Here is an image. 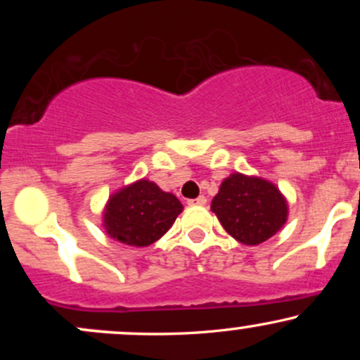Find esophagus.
I'll return each mask as SVG.
<instances>
[{
  "label": "esophagus",
  "mask_w": 360,
  "mask_h": 360,
  "mask_svg": "<svg viewBox=\"0 0 360 360\" xmlns=\"http://www.w3.org/2000/svg\"><path fill=\"white\" fill-rule=\"evenodd\" d=\"M188 205H196V206H203V205H206V198L205 196H198L196 200H189L188 201Z\"/></svg>",
  "instance_id": "obj_1"
}]
</instances>
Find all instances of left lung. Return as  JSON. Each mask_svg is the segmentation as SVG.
<instances>
[{
	"mask_svg": "<svg viewBox=\"0 0 360 360\" xmlns=\"http://www.w3.org/2000/svg\"><path fill=\"white\" fill-rule=\"evenodd\" d=\"M212 212L235 240L259 245L283 229L288 201L269 181L233 172L213 198Z\"/></svg>",
	"mask_w": 360,
	"mask_h": 360,
	"instance_id": "1",
	"label": "left lung"
}]
</instances>
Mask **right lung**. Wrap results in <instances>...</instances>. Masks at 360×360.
Masks as SVG:
<instances>
[{
	"instance_id": "add662e5",
	"label": "right lung",
	"mask_w": 360,
	"mask_h": 360,
	"mask_svg": "<svg viewBox=\"0 0 360 360\" xmlns=\"http://www.w3.org/2000/svg\"><path fill=\"white\" fill-rule=\"evenodd\" d=\"M183 212L172 193L140 179L110 196L103 212V226L115 240L131 247H147L159 240Z\"/></svg>"
}]
</instances>
